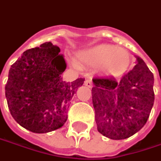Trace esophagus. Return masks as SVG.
Wrapping results in <instances>:
<instances>
[{
	"mask_svg": "<svg viewBox=\"0 0 161 161\" xmlns=\"http://www.w3.org/2000/svg\"><path fill=\"white\" fill-rule=\"evenodd\" d=\"M84 84H85V86H87L88 88H92L93 87V82H92L91 80H86Z\"/></svg>",
	"mask_w": 161,
	"mask_h": 161,
	"instance_id": "obj_1",
	"label": "esophagus"
}]
</instances>
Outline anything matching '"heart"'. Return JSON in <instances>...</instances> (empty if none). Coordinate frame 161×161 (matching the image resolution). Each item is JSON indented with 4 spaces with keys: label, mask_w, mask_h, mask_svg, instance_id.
<instances>
[{
    "label": "heart",
    "mask_w": 161,
    "mask_h": 161,
    "mask_svg": "<svg viewBox=\"0 0 161 161\" xmlns=\"http://www.w3.org/2000/svg\"><path fill=\"white\" fill-rule=\"evenodd\" d=\"M79 59L87 64L99 65L101 73L113 77L126 73L132 62L128 50L108 44H100L83 50L79 53Z\"/></svg>",
    "instance_id": "obj_1"
}]
</instances>
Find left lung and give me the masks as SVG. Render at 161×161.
Instances as JSON below:
<instances>
[{
  "instance_id": "8db88e82",
  "label": "left lung",
  "mask_w": 161,
  "mask_h": 161,
  "mask_svg": "<svg viewBox=\"0 0 161 161\" xmlns=\"http://www.w3.org/2000/svg\"><path fill=\"white\" fill-rule=\"evenodd\" d=\"M120 81L114 78L93 79L92 102L97 130L113 140L128 138L145 125L153 106L154 77L143 60Z\"/></svg>"
}]
</instances>
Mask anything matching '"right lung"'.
<instances>
[{
    "instance_id": "right-lung-1",
    "label": "right lung",
    "mask_w": 161,
    "mask_h": 161,
    "mask_svg": "<svg viewBox=\"0 0 161 161\" xmlns=\"http://www.w3.org/2000/svg\"><path fill=\"white\" fill-rule=\"evenodd\" d=\"M60 48L50 42L25 50L8 72L5 96L9 112L23 128L38 134L63 127L71 99L85 79L64 81Z\"/></svg>"
}]
</instances>
